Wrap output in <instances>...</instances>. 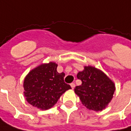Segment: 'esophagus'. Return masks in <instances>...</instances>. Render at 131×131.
I'll list each match as a JSON object with an SVG mask.
<instances>
[{"mask_svg":"<svg viewBox=\"0 0 131 131\" xmlns=\"http://www.w3.org/2000/svg\"><path fill=\"white\" fill-rule=\"evenodd\" d=\"M70 85H71V87L72 89H74V88H75V83H71V84H70Z\"/></svg>","mask_w":131,"mask_h":131,"instance_id":"1","label":"esophagus"}]
</instances>
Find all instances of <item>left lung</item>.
I'll list each match as a JSON object with an SVG mask.
<instances>
[{"mask_svg": "<svg viewBox=\"0 0 131 131\" xmlns=\"http://www.w3.org/2000/svg\"><path fill=\"white\" fill-rule=\"evenodd\" d=\"M81 85L76 86L74 92L84 106L96 112L104 110L112 100L115 84L103 71L93 66H85L77 74Z\"/></svg>", "mask_w": 131, "mask_h": 131, "instance_id": "8db88e82", "label": "left lung"}]
</instances>
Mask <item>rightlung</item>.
Returning <instances> with one entry per match:
<instances>
[{
  "label": "right lung",
  "mask_w": 131,
  "mask_h": 131,
  "mask_svg": "<svg viewBox=\"0 0 131 131\" xmlns=\"http://www.w3.org/2000/svg\"><path fill=\"white\" fill-rule=\"evenodd\" d=\"M54 62L38 65L28 73L23 83L27 101L41 110L50 109L71 86L64 81L65 74L58 73Z\"/></svg>",
  "instance_id": "add662e5"
}]
</instances>
